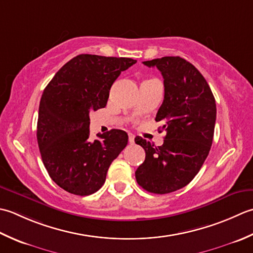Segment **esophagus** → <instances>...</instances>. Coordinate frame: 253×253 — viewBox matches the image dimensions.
Wrapping results in <instances>:
<instances>
[{
  "mask_svg": "<svg viewBox=\"0 0 253 253\" xmlns=\"http://www.w3.org/2000/svg\"><path fill=\"white\" fill-rule=\"evenodd\" d=\"M134 134L133 133H128V142H130V144H134Z\"/></svg>",
  "mask_w": 253,
  "mask_h": 253,
  "instance_id": "obj_1",
  "label": "esophagus"
}]
</instances>
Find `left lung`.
Returning <instances> with one entry per match:
<instances>
[{
    "label": "left lung",
    "mask_w": 253,
    "mask_h": 253,
    "mask_svg": "<svg viewBox=\"0 0 253 253\" xmlns=\"http://www.w3.org/2000/svg\"><path fill=\"white\" fill-rule=\"evenodd\" d=\"M143 63L156 66L164 77V101L155 120L163 123L167 134L158 147L135 137L146 154L135 178L146 191L166 194L185 187L208 157L216 121L215 98L203 75L180 56Z\"/></svg>",
    "instance_id": "obj_1"
}]
</instances>
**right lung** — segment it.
Listing matches in <instances>:
<instances>
[{"instance_id": "obj_1", "label": "right lung", "mask_w": 253, "mask_h": 253, "mask_svg": "<svg viewBox=\"0 0 253 253\" xmlns=\"http://www.w3.org/2000/svg\"><path fill=\"white\" fill-rule=\"evenodd\" d=\"M136 63L130 58L80 54L51 80L41 96L37 141L50 178L65 191L89 195L127 144V134L110 130L89 138V113L105 108L112 84Z\"/></svg>"}]
</instances>
